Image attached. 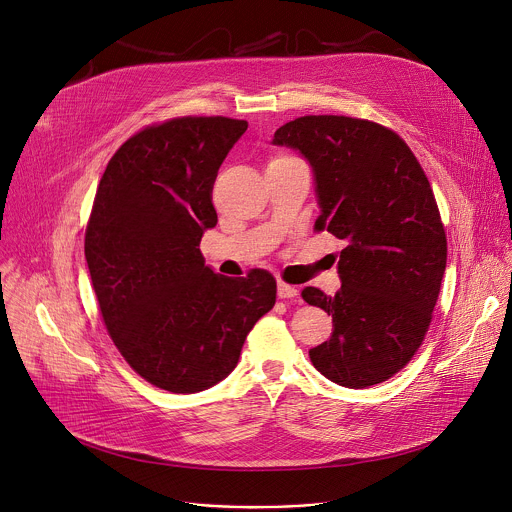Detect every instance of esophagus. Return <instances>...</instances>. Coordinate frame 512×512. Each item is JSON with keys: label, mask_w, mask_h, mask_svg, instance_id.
<instances>
[{"label": "esophagus", "mask_w": 512, "mask_h": 512, "mask_svg": "<svg viewBox=\"0 0 512 512\" xmlns=\"http://www.w3.org/2000/svg\"><path fill=\"white\" fill-rule=\"evenodd\" d=\"M298 296H300V291L294 285H287L283 281L277 283V298H281V300H294Z\"/></svg>", "instance_id": "1"}]
</instances>
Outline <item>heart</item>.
<instances>
[{"instance_id":"heart-1","label":"heart","mask_w":512,"mask_h":512,"mask_svg":"<svg viewBox=\"0 0 512 512\" xmlns=\"http://www.w3.org/2000/svg\"><path fill=\"white\" fill-rule=\"evenodd\" d=\"M279 160H287V158H279Z\"/></svg>"}]
</instances>
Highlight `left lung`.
I'll list each match as a JSON object with an SVG mask.
<instances>
[{"label": "left lung", "mask_w": 512, "mask_h": 512, "mask_svg": "<svg viewBox=\"0 0 512 512\" xmlns=\"http://www.w3.org/2000/svg\"><path fill=\"white\" fill-rule=\"evenodd\" d=\"M271 143L310 164L316 229L344 243L336 294L302 291L334 322L310 360L336 385H379L417 352L440 296L448 243L431 186L409 145L373 121L308 115L281 125Z\"/></svg>", "instance_id": "obj_1"}]
</instances>
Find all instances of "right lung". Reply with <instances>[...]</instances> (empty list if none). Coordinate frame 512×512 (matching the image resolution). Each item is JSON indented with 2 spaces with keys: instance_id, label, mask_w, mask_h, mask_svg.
Returning a JSON list of instances; mask_svg holds the SVG:
<instances>
[{
  "instance_id": "1",
  "label": "right lung",
  "mask_w": 512,
  "mask_h": 512,
  "mask_svg": "<svg viewBox=\"0 0 512 512\" xmlns=\"http://www.w3.org/2000/svg\"><path fill=\"white\" fill-rule=\"evenodd\" d=\"M247 121L180 117L129 137L99 182L85 257L105 326L145 381L198 393L227 379L255 322L275 304L263 269L204 265L216 227L212 184Z\"/></svg>"
}]
</instances>
